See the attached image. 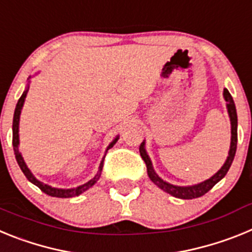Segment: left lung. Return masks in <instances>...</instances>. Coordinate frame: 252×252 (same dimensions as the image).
Returning a JSON list of instances; mask_svg holds the SVG:
<instances>
[{"label":"left lung","mask_w":252,"mask_h":252,"mask_svg":"<svg viewBox=\"0 0 252 252\" xmlns=\"http://www.w3.org/2000/svg\"><path fill=\"white\" fill-rule=\"evenodd\" d=\"M223 97L227 102V111H228V115H230L231 120V146L230 151H228V157L227 160L224 161L223 166H222L220 170L216 173L213 177H211L209 179L204 180L199 184H194V186H188V187H179V186H173V184L168 183L165 180H162L159 175L155 173L153 168V164H151V160L149 158V155L146 154L145 150V142H141L140 145V155L144 159L146 164V168H148V175L151 179L154 184H157L160 189H162L164 192L169 193L173 197L180 198V199H193V198L202 197L203 194H206L208 190L213 188L216 184L227 174V171L230 169L231 164L233 161V158H235L236 154V148H237V113H236V106L233 103V99L231 97L230 92L224 88L223 90Z\"/></svg>","instance_id":"obj_1"}]
</instances>
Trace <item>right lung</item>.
I'll return each instance as SVG.
<instances>
[{"mask_svg": "<svg viewBox=\"0 0 252 252\" xmlns=\"http://www.w3.org/2000/svg\"><path fill=\"white\" fill-rule=\"evenodd\" d=\"M28 91H29V87L24 91L22 95L20 97L19 102L16 104V108H15V113H13V122H12V145H13V151H15V157H16L17 160V164L21 168L22 173L25 174V177L28 178L29 182H31L32 184H35L36 187H39L41 190H43L45 194L51 195V197H57V198H72V197H77V195L82 194L83 192H86L87 189H90L91 187L94 186V183H97V180L99 179L101 177V171L102 168H103V161H104V158L102 159L101 164H99V169H98V173L94 175L93 179H91L90 182H87L86 184L83 186H79L77 188H72V189H60V188H53V187L48 186V184H44L41 183L40 180H37L36 178L32 175V173L30 171V169L28 168V165L25 164L24 159H22V155L20 154L19 151V122H20V115H21V110H22V106H24V102H25L26 98V94H28ZM119 140V136L116 137L112 142H111L107 150H110L113 145H115L116 142ZM106 150V153H107Z\"/></svg>", "mask_w": 252, "mask_h": 252, "instance_id": "obj_1", "label": "right lung"}]
</instances>
